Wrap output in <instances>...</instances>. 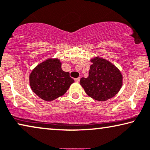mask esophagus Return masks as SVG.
<instances>
[{
	"label": "esophagus",
	"instance_id": "esophagus-1",
	"mask_svg": "<svg viewBox=\"0 0 150 150\" xmlns=\"http://www.w3.org/2000/svg\"><path fill=\"white\" fill-rule=\"evenodd\" d=\"M80 81V77H78V78H76V79H75V81L77 82V83H79Z\"/></svg>",
	"mask_w": 150,
	"mask_h": 150
}]
</instances>
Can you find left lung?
<instances>
[{
  "label": "left lung",
  "instance_id": "left-lung-1",
  "mask_svg": "<svg viewBox=\"0 0 150 150\" xmlns=\"http://www.w3.org/2000/svg\"><path fill=\"white\" fill-rule=\"evenodd\" d=\"M89 75L82 77L80 84L88 96L96 100L104 101L116 94L122 85V76L114 65L105 59L91 60Z\"/></svg>",
  "mask_w": 150,
  "mask_h": 150
}]
</instances>
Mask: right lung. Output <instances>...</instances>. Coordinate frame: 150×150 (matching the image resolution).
Returning <instances> with one entry per match:
<instances>
[{"instance_id":"right-lung-1","label":"right lung","mask_w":150,"mask_h":150,"mask_svg":"<svg viewBox=\"0 0 150 150\" xmlns=\"http://www.w3.org/2000/svg\"><path fill=\"white\" fill-rule=\"evenodd\" d=\"M74 80L61 68L58 59H49L37 65L30 75L33 91L41 99L54 100L66 93Z\"/></svg>"}]
</instances>
